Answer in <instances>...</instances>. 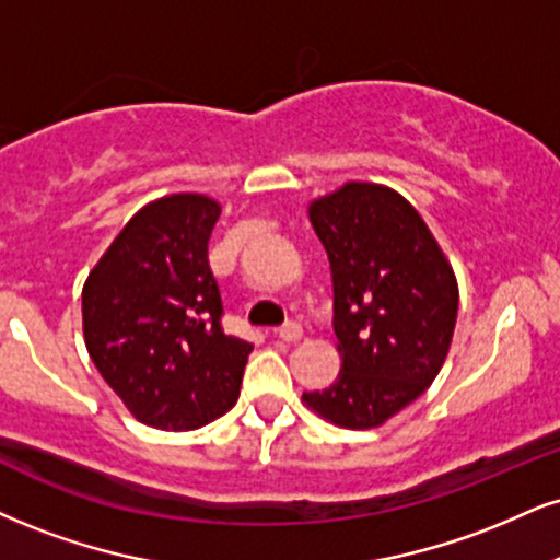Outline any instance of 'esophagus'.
<instances>
[{"instance_id": "obj_1", "label": "esophagus", "mask_w": 560, "mask_h": 560, "mask_svg": "<svg viewBox=\"0 0 560 560\" xmlns=\"http://www.w3.org/2000/svg\"><path fill=\"white\" fill-rule=\"evenodd\" d=\"M276 334H279V339H284V341H300L302 339V326H300V323H294V320L284 323V326H281Z\"/></svg>"}]
</instances>
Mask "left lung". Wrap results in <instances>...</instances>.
<instances>
[{
	"label": "left lung",
	"mask_w": 560,
	"mask_h": 560,
	"mask_svg": "<svg viewBox=\"0 0 560 560\" xmlns=\"http://www.w3.org/2000/svg\"><path fill=\"white\" fill-rule=\"evenodd\" d=\"M307 213L331 262L341 370L302 401L339 428H378L443 368L459 313L454 268L415 206L390 187L347 182Z\"/></svg>",
	"instance_id": "8db88e82"
}]
</instances>
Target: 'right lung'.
<instances>
[{"label":"right lung","mask_w":560,"mask_h":560,"mask_svg":"<svg viewBox=\"0 0 560 560\" xmlns=\"http://www.w3.org/2000/svg\"><path fill=\"white\" fill-rule=\"evenodd\" d=\"M213 198L177 192L127 221L83 287V334L93 365L132 417L195 430L237 404L253 345L221 328L208 240Z\"/></svg>","instance_id":"1"}]
</instances>
